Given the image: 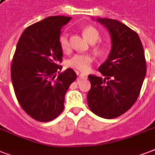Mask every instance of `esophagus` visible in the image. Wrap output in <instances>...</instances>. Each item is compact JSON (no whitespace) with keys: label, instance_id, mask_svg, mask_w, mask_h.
<instances>
[{"label":"esophagus","instance_id":"1","mask_svg":"<svg viewBox=\"0 0 155 155\" xmlns=\"http://www.w3.org/2000/svg\"><path fill=\"white\" fill-rule=\"evenodd\" d=\"M77 75H79V79H80V80H87V75L84 73L77 72Z\"/></svg>","mask_w":155,"mask_h":155}]
</instances>
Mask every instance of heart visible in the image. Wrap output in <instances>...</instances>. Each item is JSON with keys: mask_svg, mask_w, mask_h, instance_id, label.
<instances>
[{"mask_svg": "<svg viewBox=\"0 0 155 155\" xmlns=\"http://www.w3.org/2000/svg\"><path fill=\"white\" fill-rule=\"evenodd\" d=\"M82 32L91 43L96 42L101 37V33L97 27H95L94 25H85L83 27ZM58 43H59L61 50L63 52L68 53L70 51V40H69V35L68 33H63L60 35V37L58 38ZM97 47L100 48V46H97ZM93 60H94V58L90 54H76L68 60V64L70 68L86 72L90 70Z\"/></svg>", "mask_w": 155, "mask_h": 155, "instance_id": "1", "label": "heart"}]
</instances>
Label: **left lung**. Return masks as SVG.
I'll return each instance as SVG.
<instances>
[{"mask_svg":"<svg viewBox=\"0 0 155 155\" xmlns=\"http://www.w3.org/2000/svg\"><path fill=\"white\" fill-rule=\"evenodd\" d=\"M97 21L110 32L112 50L98 69L105 79L88 75L91 89L87 104L96 115L113 119L125 113L137 101L147 73V63L137 33L117 20L97 18Z\"/></svg>","mask_w":155,"mask_h":155,"instance_id":"1","label":"left lung"}]
</instances>
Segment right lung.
Instances as JSON below:
<instances>
[{
	"label": "right lung",
	"instance_id": "add662e5",
	"mask_svg": "<svg viewBox=\"0 0 155 155\" xmlns=\"http://www.w3.org/2000/svg\"><path fill=\"white\" fill-rule=\"evenodd\" d=\"M71 19L52 16L28 26L13 54L11 80L16 97L23 110L38 121H51L63 112L66 92L76 79L72 69L59 73L63 67L58 65L63 61L61 30Z\"/></svg>",
	"mask_w": 155,
	"mask_h": 155
}]
</instances>
